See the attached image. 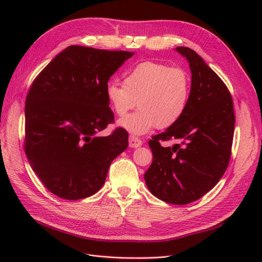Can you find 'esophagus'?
<instances>
[{
    "label": "esophagus",
    "instance_id": "obj_1",
    "mask_svg": "<svg viewBox=\"0 0 262 262\" xmlns=\"http://www.w3.org/2000/svg\"><path fill=\"white\" fill-rule=\"evenodd\" d=\"M129 145H130V147H139L142 145V141L137 137L130 136L129 137Z\"/></svg>",
    "mask_w": 262,
    "mask_h": 262
}]
</instances>
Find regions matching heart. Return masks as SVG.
<instances>
[{
  "label": "heart",
  "mask_w": 262,
  "mask_h": 262,
  "mask_svg": "<svg viewBox=\"0 0 262 262\" xmlns=\"http://www.w3.org/2000/svg\"><path fill=\"white\" fill-rule=\"evenodd\" d=\"M191 82L184 69L152 61L141 62L126 71L123 85L109 82L106 97L119 117L138 105L139 110L118 124L133 134H144L155 126L167 129L180 120L188 107Z\"/></svg>",
  "instance_id": "1"
}]
</instances>
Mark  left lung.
<instances>
[{
    "instance_id": "1",
    "label": "left lung",
    "mask_w": 262,
    "mask_h": 262,
    "mask_svg": "<svg viewBox=\"0 0 262 262\" xmlns=\"http://www.w3.org/2000/svg\"><path fill=\"white\" fill-rule=\"evenodd\" d=\"M191 71V93L180 120L148 141L153 162L144 173L152 194L171 204L200 199L215 186L231 158L233 99L219 75L192 49L177 47ZM177 143L164 148L160 143Z\"/></svg>"
}]
</instances>
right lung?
<instances>
[{
    "label": "right lung",
    "mask_w": 262,
    "mask_h": 262,
    "mask_svg": "<svg viewBox=\"0 0 262 262\" xmlns=\"http://www.w3.org/2000/svg\"><path fill=\"white\" fill-rule=\"evenodd\" d=\"M134 52L70 46L31 84L25 105V153L45 187L66 200L96 193L128 147V132L99 137L114 113L106 86Z\"/></svg>",
    "instance_id": "obj_1"
}]
</instances>
